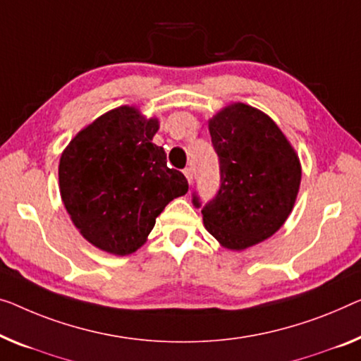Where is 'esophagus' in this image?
Returning a JSON list of instances; mask_svg holds the SVG:
<instances>
[{
	"instance_id": "esophagus-1",
	"label": "esophagus",
	"mask_w": 361,
	"mask_h": 361,
	"mask_svg": "<svg viewBox=\"0 0 361 361\" xmlns=\"http://www.w3.org/2000/svg\"><path fill=\"white\" fill-rule=\"evenodd\" d=\"M183 173H185L188 183H190V185H192V170L191 169H185V170H183Z\"/></svg>"
}]
</instances>
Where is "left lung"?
Instances as JSON below:
<instances>
[{
    "mask_svg": "<svg viewBox=\"0 0 361 361\" xmlns=\"http://www.w3.org/2000/svg\"><path fill=\"white\" fill-rule=\"evenodd\" d=\"M220 190L202 207L204 227L224 248L243 251L277 232L297 201L301 164L276 121L235 102L209 120ZM192 202L199 207L197 197Z\"/></svg>",
    "mask_w": 361,
    "mask_h": 361,
    "instance_id": "8db88e82",
    "label": "left lung"
}]
</instances>
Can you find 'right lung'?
Returning a JSON list of instances; mask_svg holds the SVG:
<instances>
[{
  "label": "right lung",
  "instance_id": "1",
  "mask_svg": "<svg viewBox=\"0 0 361 361\" xmlns=\"http://www.w3.org/2000/svg\"><path fill=\"white\" fill-rule=\"evenodd\" d=\"M159 118L121 105L80 129L58 166L64 209L79 233L105 252L128 256L147 241L166 204L188 192L152 139Z\"/></svg>",
  "mask_w": 361,
  "mask_h": 361
}]
</instances>
